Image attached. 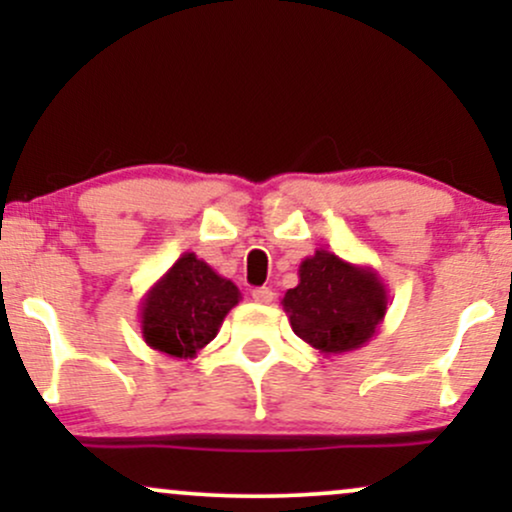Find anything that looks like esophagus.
Segmentation results:
<instances>
[{
    "label": "esophagus",
    "instance_id": "esophagus-1",
    "mask_svg": "<svg viewBox=\"0 0 512 512\" xmlns=\"http://www.w3.org/2000/svg\"><path fill=\"white\" fill-rule=\"evenodd\" d=\"M252 298H255V303L267 305L274 301V291L269 286H260V289H252Z\"/></svg>",
    "mask_w": 512,
    "mask_h": 512
}]
</instances>
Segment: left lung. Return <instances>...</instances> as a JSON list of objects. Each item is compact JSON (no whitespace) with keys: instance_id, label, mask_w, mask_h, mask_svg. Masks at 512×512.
Listing matches in <instances>:
<instances>
[{"instance_id":"left-lung-1","label":"left lung","mask_w":512,"mask_h":512,"mask_svg":"<svg viewBox=\"0 0 512 512\" xmlns=\"http://www.w3.org/2000/svg\"><path fill=\"white\" fill-rule=\"evenodd\" d=\"M291 330L317 354L361 349L378 334L387 313V289L378 272L320 248L298 267V286L281 298Z\"/></svg>"}]
</instances>
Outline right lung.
Masks as SVG:
<instances>
[{"label": "right lung", "mask_w": 512, "mask_h": 512, "mask_svg": "<svg viewBox=\"0 0 512 512\" xmlns=\"http://www.w3.org/2000/svg\"><path fill=\"white\" fill-rule=\"evenodd\" d=\"M238 301L240 291L231 279L216 274L195 252H182L139 303L144 342L173 358H195Z\"/></svg>", "instance_id": "1"}]
</instances>
